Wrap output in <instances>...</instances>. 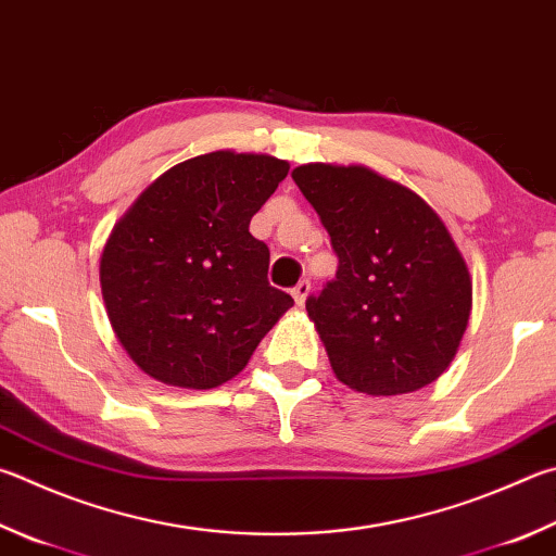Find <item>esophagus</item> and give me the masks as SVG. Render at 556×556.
Returning <instances> with one entry per match:
<instances>
[{
    "instance_id": "1",
    "label": "esophagus",
    "mask_w": 556,
    "mask_h": 556,
    "mask_svg": "<svg viewBox=\"0 0 556 556\" xmlns=\"http://www.w3.org/2000/svg\"><path fill=\"white\" fill-rule=\"evenodd\" d=\"M308 294H311V281H308V279L299 281V285H296L294 289H291V296H294L296 306H304V304H306V299H308Z\"/></svg>"
}]
</instances>
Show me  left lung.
Instances as JSON below:
<instances>
[{
	"instance_id": "obj_1",
	"label": "left lung",
	"mask_w": 556,
	"mask_h": 556,
	"mask_svg": "<svg viewBox=\"0 0 556 556\" xmlns=\"http://www.w3.org/2000/svg\"><path fill=\"white\" fill-rule=\"evenodd\" d=\"M291 177L338 255L336 279L306 299L336 377L369 396L428 387L471 313L467 262L442 218L365 165L308 163Z\"/></svg>"
}]
</instances>
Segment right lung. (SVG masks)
I'll return each mask as SVG.
<instances>
[{
    "instance_id": "add662e5",
    "label": "right lung",
    "mask_w": 556,
    "mask_h": 556,
    "mask_svg": "<svg viewBox=\"0 0 556 556\" xmlns=\"http://www.w3.org/2000/svg\"><path fill=\"white\" fill-rule=\"evenodd\" d=\"M287 173V160L271 155L191 157L160 175L111 230L99 262L106 316L148 377L220 387L294 306L269 287V248L250 236V218Z\"/></svg>"
}]
</instances>
